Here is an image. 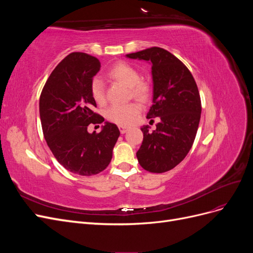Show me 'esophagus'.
<instances>
[{
  "instance_id": "34e87169",
  "label": "esophagus",
  "mask_w": 253,
  "mask_h": 253,
  "mask_svg": "<svg viewBox=\"0 0 253 253\" xmlns=\"http://www.w3.org/2000/svg\"><path fill=\"white\" fill-rule=\"evenodd\" d=\"M119 129H120V133H121V134H125V133L127 132L128 127L126 126H119Z\"/></svg>"
}]
</instances>
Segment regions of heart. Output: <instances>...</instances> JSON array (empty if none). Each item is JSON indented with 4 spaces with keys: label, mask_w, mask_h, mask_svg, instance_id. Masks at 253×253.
Instances as JSON below:
<instances>
[{
    "label": "heart",
    "mask_w": 253,
    "mask_h": 253,
    "mask_svg": "<svg viewBox=\"0 0 253 253\" xmlns=\"http://www.w3.org/2000/svg\"><path fill=\"white\" fill-rule=\"evenodd\" d=\"M109 77L116 80L126 86L129 87L134 98L140 101L148 100L151 95V87L147 82L141 79L140 73L133 65L126 62H118L109 72ZM91 97L98 104L105 103V93L103 83L100 79L95 78L90 84ZM141 111V106L137 102H129L126 104H115L106 112V117L111 121L121 126L131 125L136 119L137 115Z\"/></svg>",
    "instance_id": "1"
}]
</instances>
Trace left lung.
<instances>
[{"label":"left lung","mask_w":253,"mask_h":253,"mask_svg":"<svg viewBox=\"0 0 253 253\" xmlns=\"http://www.w3.org/2000/svg\"><path fill=\"white\" fill-rule=\"evenodd\" d=\"M126 57L150 61L153 104L148 119L159 117L154 132L143 126V140L136 156L152 173L172 170L192 148L201 120L202 102L196 82L188 67L170 51L151 47Z\"/></svg>","instance_id":"obj_1"}]
</instances>
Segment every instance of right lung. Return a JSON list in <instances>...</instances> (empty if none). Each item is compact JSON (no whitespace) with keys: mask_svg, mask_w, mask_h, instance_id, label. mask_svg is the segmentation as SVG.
<instances>
[{"mask_svg":"<svg viewBox=\"0 0 253 253\" xmlns=\"http://www.w3.org/2000/svg\"><path fill=\"white\" fill-rule=\"evenodd\" d=\"M99 70L96 57L72 52L51 72L40 96V118L47 145L60 165L82 176L106 169L120 135L117 126L110 122L100 133L87 132L89 125L104 121L94 112L97 104L90 93Z\"/></svg>","mask_w":253,"mask_h":253,"instance_id":"add662e5","label":"right lung"}]
</instances>
